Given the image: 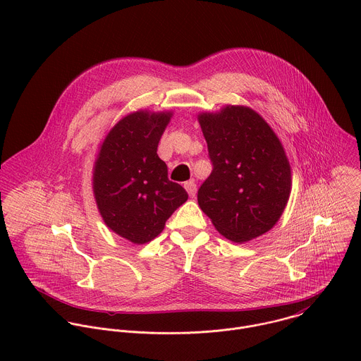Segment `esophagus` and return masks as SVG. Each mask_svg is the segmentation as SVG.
I'll return each mask as SVG.
<instances>
[{"label":"esophagus","mask_w":361,"mask_h":361,"mask_svg":"<svg viewBox=\"0 0 361 361\" xmlns=\"http://www.w3.org/2000/svg\"><path fill=\"white\" fill-rule=\"evenodd\" d=\"M184 188L187 190V192H188V195L192 198L194 195H195V192H197V185H195V183L191 180V181H187L185 184H184Z\"/></svg>","instance_id":"esophagus-1"}]
</instances>
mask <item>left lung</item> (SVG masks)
Returning <instances> with one entry per match:
<instances>
[{
	"label": "left lung",
	"instance_id": "obj_1",
	"mask_svg": "<svg viewBox=\"0 0 361 361\" xmlns=\"http://www.w3.org/2000/svg\"><path fill=\"white\" fill-rule=\"evenodd\" d=\"M197 118L213 163L197 194L200 209L233 243L263 235L280 220L291 191L281 141L250 107L226 106Z\"/></svg>",
	"mask_w": 361,
	"mask_h": 361
}]
</instances>
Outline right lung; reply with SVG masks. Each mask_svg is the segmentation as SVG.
Listing matches in <instances>:
<instances>
[{
    "label": "right lung",
    "instance_id": "1",
    "mask_svg": "<svg viewBox=\"0 0 361 361\" xmlns=\"http://www.w3.org/2000/svg\"><path fill=\"white\" fill-rule=\"evenodd\" d=\"M171 111L138 110L123 117L99 145L92 191L106 226L120 237L145 244L156 238L188 194L167 177L159 157Z\"/></svg>",
    "mask_w": 361,
    "mask_h": 361
}]
</instances>
